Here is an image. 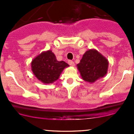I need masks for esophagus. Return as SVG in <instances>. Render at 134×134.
I'll use <instances>...</instances> for the list:
<instances>
[{
  "label": "esophagus",
  "mask_w": 134,
  "mask_h": 134,
  "mask_svg": "<svg viewBox=\"0 0 134 134\" xmlns=\"http://www.w3.org/2000/svg\"><path fill=\"white\" fill-rule=\"evenodd\" d=\"M68 63L70 65L72 66V67H74V66H75V63H74V62H72V61L69 60Z\"/></svg>",
  "instance_id": "obj_1"
}]
</instances>
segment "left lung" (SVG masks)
Here are the masks:
<instances>
[{
    "label": "left lung",
    "mask_w": 134,
    "mask_h": 134,
    "mask_svg": "<svg viewBox=\"0 0 134 134\" xmlns=\"http://www.w3.org/2000/svg\"><path fill=\"white\" fill-rule=\"evenodd\" d=\"M108 65V59L93 48L85 52L77 68L82 80L92 83L107 74Z\"/></svg>",
    "instance_id": "8db88e82"
}]
</instances>
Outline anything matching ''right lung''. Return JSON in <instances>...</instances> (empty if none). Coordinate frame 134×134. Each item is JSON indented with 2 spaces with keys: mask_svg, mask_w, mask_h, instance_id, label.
I'll use <instances>...</instances> for the list:
<instances>
[{
  "mask_svg": "<svg viewBox=\"0 0 134 134\" xmlns=\"http://www.w3.org/2000/svg\"><path fill=\"white\" fill-rule=\"evenodd\" d=\"M69 67L63 61L57 60L52 51H43L32 59L31 68L33 74L45 84L52 83L59 78L65 68Z\"/></svg>",
  "mask_w": 134,
  "mask_h": 134,
  "instance_id": "right-lung-1",
  "label": "right lung"
}]
</instances>
